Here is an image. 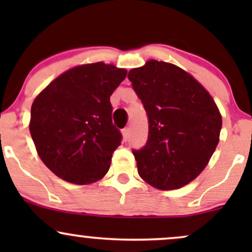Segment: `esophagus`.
Wrapping results in <instances>:
<instances>
[{"instance_id":"esophagus-1","label":"esophagus","mask_w":252,"mask_h":252,"mask_svg":"<svg viewBox=\"0 0 252 252\" xmlns=\"http://www.w3.org/2000/svg\"><path fill=\"white\" fill-rule=\"evenodd\" d=\"M122 134H123V138L126 141V140H128V138H129L130 129H129V128H124V129L122 130Z\"/></svg>"}]
</instances>
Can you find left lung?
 <instances>
[{"instance_id": "8db88e82", "label": "left lung", "mask_w": 252, "mask_h": 252, "mask_svg": "<svg viewBox=\"0 0 252 252\" xmlns=\"http://www.w3.org/2000/svg\"><path fill=\"white\" fill-rule=\"evenodd\" d=\"M128 78L149 124L146 144L132 149L138 174L156 189H180L200 174L215 153L220 112L201 84L173 63L149 60Z\"/></svg>"}]
</instances>
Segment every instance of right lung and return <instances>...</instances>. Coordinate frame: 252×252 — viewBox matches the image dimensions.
<instances>
[{
	"mask_svg": "<svg viewBox=\"0 0 252 252\" xmlns=\"http://www.w3.org/2000/svg\"><path fill=\"white\" fill-rule=\"evenodd\" d=\"M126 77L124 68L104 63L66 71L35 98L30 131L42 162L77 185L108 173L122 134L112 124L110 96Z\"/></svg>",
	"mask_w": 252,
	"mask_h": 252,
	"instance_id": "obj_1",
	"label": "right lung"
}]
</instances>
